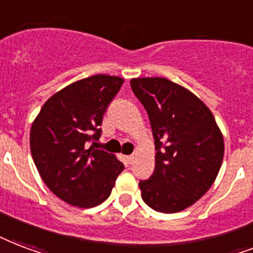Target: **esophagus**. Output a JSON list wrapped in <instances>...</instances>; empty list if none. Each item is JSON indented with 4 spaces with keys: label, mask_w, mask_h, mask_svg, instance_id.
I'll return each instance as SVG.
<instances>
[{
    "label": "esophagus",
    "mask_w": 253,
    "mask_h": 253,
    "mask_svg": "<svg viewBox=\"0 0 253 253\" xmlns=\"http://www.w3.org/2000/svg\"><path fill=\"white\" fill-rule=\"evenodd\" d=\"M126 159H127V162H128V165H131V163H132V162H134L135 155H128V157H127Z\"/></svg>",
    "instance_id": "34e87169"
}]
</instances>
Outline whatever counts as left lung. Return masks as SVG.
<instances>
[{
  "label": "left lung",
  "mask_w": 253,
  "mask_h": 253,
  "mask_svg": "<svg viewBox=\"0 0 253 253\" xmlns=\"http://www.w3.org/2000/svg\"><path fill=\"white\" fill-rule=\"evenodd\" d=\"M144 106L155 139V169L140 180L142 199L163 213L186 210L215 182L224 157L216 121L199 98L180 84L155 78L130 81Z\"/></svg>",
  "instance_id": "1"
}]
</instances>
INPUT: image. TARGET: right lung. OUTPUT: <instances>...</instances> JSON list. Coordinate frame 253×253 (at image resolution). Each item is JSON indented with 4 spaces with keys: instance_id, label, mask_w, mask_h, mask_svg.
I'll use <instances>...</instances> for the list:
<instances>
[{
    "instance_id": "obj_1",
    "label": "right lung",
    "mask_w": 253,
    "mask_h": 253,
    "mask_svg": "<svg viewBox=\"0 0 253 253\" xmlns=\"http://www.w3.org/2000/svg\"><path fill=\"white\" fill-rule=\"evenodd\" d=\"M123 82L105 74L77 81L50 96L33 122L30 150L37 169L54 195L71 206L103 203L125 169L113 154L87 148L99 140L103 114Z\"/></svg>"
}]
</instances>
